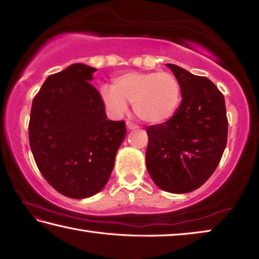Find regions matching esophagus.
<instances>
[{
	"instance_id": "34e87169",
	"label": "esophagus",
	"mask_w": 259,
	"mask_h": 259,
	"mask_svg": "<svg viewBox=\"0 0 259 259\" xmlns=\"http://www.w3.org/2000/svg\"><path fill=\"white\" fill-rule=\"evenodd\" d=\"M137 128V126H136L133 122H130V121H126V129L128 130H134V129H136Z\"/></svg>"
}]
</instances>
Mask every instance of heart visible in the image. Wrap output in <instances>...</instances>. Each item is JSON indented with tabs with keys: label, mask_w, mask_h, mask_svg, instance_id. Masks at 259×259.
<instances>
[{
	"label": "heart",
	"mask_w": 259,
	"mask_h": 259,
	"mask_svg": "<svg viewBox=\"0 0 259 259\" xmlns=\"http://www.w3.org/2000/svg\"><path fill=\"white\" fill-rule=\"evenodd\" d=\"M100 98L111 115L119 117L133 103L136 116L144 123H164L182 102V87L171 73L129 72L100 88Z\"/></svg>",
	"instance_id": "heart-1"
}]
</instances>
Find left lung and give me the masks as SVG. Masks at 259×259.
<instances>
[{"mask_svg":"<svg viewBox=\"0 0 259 259\" xmlns=\"http://www.w3.org/2000/svg\"><path fill=\"white\" fill-rule=\"evenodd\" d=\"M182 87V103L164 123L147 126L146 168L157 187L184 194L208 181L227 143L224 96L207 77L165 64Z\"/></svg>","mask_w":259,"mask_h":259,"instance_id":"left-lung-1","label":"left lung"}]
</instances>
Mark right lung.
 Here are the masks:
<instances>
[{"mask_svg": "<svg viewBox=\"0 0 259 259\" xmlns=\"http://www.w3.org/2000/svg\"><path fill=\"white\" fill-rule=\"evenodd\" d=\"M97 69L72 64L48 76L30 109L29 145L42 176L67 198L87 199L106 185L125 138L124 121L107 120Z\"/></svg>", "mask_w": 259, "mask_h": 259, "instance_id": "1", "label": "right lung"}]
</instances>
